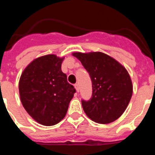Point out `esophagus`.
Masks as SVG:
<instances>
[{"label": "esophagus", "mask_w": 155, "mask_h": 155, "mask_svg": "<svg viewBox=\"0 0 155 155\" xmlns=\"http://www.w3.org/2000/svg\"><path fill=\"white\" fill-rule=\"evenodd\" d=\"M74 87H75V89H76V90L77 91V92H79V85H78V84H75L74 85Z\"/></svg>", "instance_id": "esophagus-1"}]
</instances>
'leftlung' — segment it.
<instances>
[{
  "label": "left lung",
  "mask_w": 155,
  "mask_h": 155,
  "mask_svg": "<svg viewBox=\"0 0 155 155\" xmlns=\"http://www.w3.org/2000/svg\"><path fill=\"white\" fill-rule=\"evenodd\" d=\"M73 55L82 63L92 80V98L82 100L85 113L99 124L118 119L132 95V82L128 71L115 59L101 52H77Z\"/></svg>",
  "instance_id": "8db88e82"
}]
</instances>
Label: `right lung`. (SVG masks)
Listing matches in <instances>:
<instances>
[{"label": "right lung", "instance_id": "obj_1", "mask_svg": "<svg viewBox=\"0 0 155 155\" xmlns=\"http://www.w3.org/2000/svg\"><path fill=\"white\" fill-rule=\"evenodd\" d=\"M63 59L54 54L37 58L25 68L19 81L23 106L36 121L46 126L63 119L76 92L61 70Z\"/></svg>", "mask_w": 155, "mask_h": 155}]
</instances>
